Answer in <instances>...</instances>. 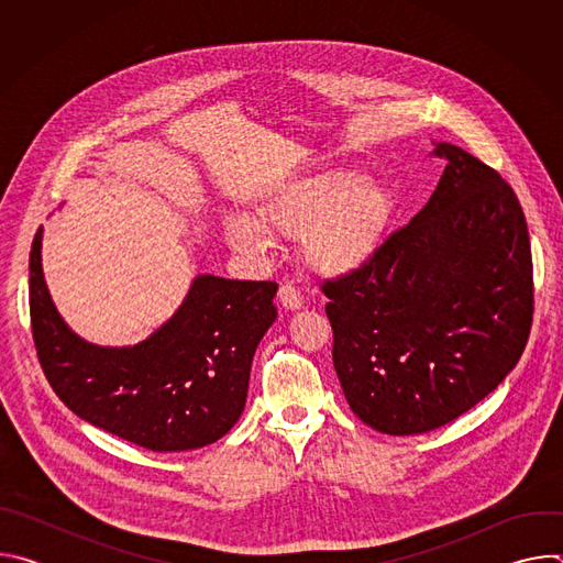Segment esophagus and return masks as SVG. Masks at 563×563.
<instances>
[{
	"label": "esophagus",
	"instance_id": "esophagus-1",
	"mask_svg": "<svg viewBox=\"0 0 563 563\" xmlns=\"http://www.w3.org/2000/svg\"><path fill=\"white\" fill-rule=\"evenodd\" d=\"M278 300H280V305H283L285 309H289V311H296V309L302 307V296H300V291H298L294 285H289V283L280 285V289H278Z\"/></svg>",
	"mask_w": 563,
	"mask_h": 563
}]
</instances>
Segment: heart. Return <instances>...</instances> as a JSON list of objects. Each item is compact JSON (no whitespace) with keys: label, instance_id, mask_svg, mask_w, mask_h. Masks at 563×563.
Wrapping results in <instances>:
<instances>
[{"label":"heart","instance_id":"1","mask_svg":"<svg viewBox=\"0 0 563 563\" xmlns=\"http://www.w3.org/2000/svg\"><path fill=\"white\" fill-rule=\"evenodd\" d=\"M394 216V200L358 172H330L261 209L258 220H227L229 245L263 256L272 238L305 240L307 263L323 276L361 272L378 254Z\"/></svg>","mask_w":563,"mask_h":563}]
</instances>
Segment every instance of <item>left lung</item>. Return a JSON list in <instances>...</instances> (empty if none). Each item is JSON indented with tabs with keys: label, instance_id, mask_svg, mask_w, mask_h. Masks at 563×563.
I'll return each instance as SVG.
<instances>
[{
	"label": "left lung",
	"instance_id": "obj_1",
	"mask_svg": "<svg viewBox=\"0 0 563 563\" xmlns=\"http://www.w3.org/2000/svg\"><path fill=\"white\" fill-rule=\"evenodd\" d=\"M428 205L361 272L328 280L334 369L352 412L383 434L437 430L519 363L532 256L512 187L450 142Z\"/></svg>",
	"mask_w": 563,
	"mask_h": 563
}]
</instances>
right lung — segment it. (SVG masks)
<instances>
[{
    "label": "right lung",
    "instance_id": "right-lung-1",
    "mask_svg": "<svg viewBox=\"0 0 563 563\" xmlns=\"http://www.w3.org/2000/svg\"><path fill=\"white\" fill-rule=\"evenodd\" d=\"M42 233L29 261L31 325L40 365L79 419L153 452L205 448L245 410L258 343L272 328L276 283L194 278L183 305L135 345L79 339L59 316L42 272Z\"/></svg>",
    "mask_w": 563,
    "mask_h": 563
}]
</instances>
